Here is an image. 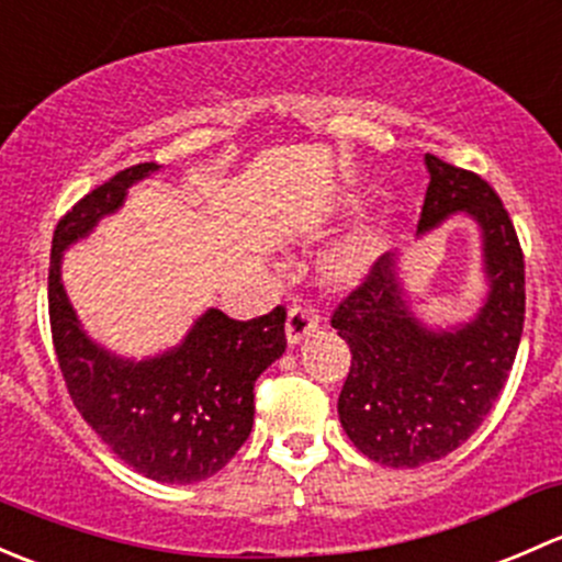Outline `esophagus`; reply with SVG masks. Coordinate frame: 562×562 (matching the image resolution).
<instances>
[{
	"label": "esophagus",
	"mask_w": 562,
	"mask_h": 562,
	"mask_svg": "<svg viewBox=\"0 0 562 562\" xmlns=\"http://www.w3.org/2000/svg\"><path fill=\"white\" fill-rule=\"evenodd\" d=\"M317 328V315L307 307H291L285 321V337L288 345H299L304 337H310Z\"/></svg>",
	"instance_id": "34e87169"
}]
</instances>
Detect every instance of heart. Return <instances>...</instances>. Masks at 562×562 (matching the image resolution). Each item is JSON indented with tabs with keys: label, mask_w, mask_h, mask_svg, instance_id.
Returning <instances> with one entry per match:
<instances>
[{
	"label": "heart",
	"mask_w": 562,
	"mask_h": 562,
	"mask_svg": "<svg viewBox=\"0 0 562 562\" xmlns=\"http://www.w3.org/2000/svg\"><path fill=\"white\" fill-rule=\"evenodd\" d=\"M361 206V195H350L342 201V212H356ZM386 247V223H372L356 231L342 241L323 263V274L334 285L350 288L364 280L367 271L375 266L378 255Z\"/></svg>",
	"instance_id": "obj_1"
}]
</instances>
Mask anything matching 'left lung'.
Masks as SVG:
<instances>
[{"instance_id":"obj_1","label":"left lung","mask_w":562,"mask_h":562,"mask_svg":"<svg viewBox=\"0 0 562 562\" xmlns=\"http://www.w3.org/2000/svg\"><path fill=\"white\" fill-rule=\"evenodd\" d=\"M429 187L418 236L462 212L479 225L484 307L454 328H427L411 313L400 255L386 252L334 310L350 345V372L337 411L345 435L372 462L418 468L459 449L501 396L525 323V258L497 192L473 171L424 157Z\"/></svg>"}]
</instances>
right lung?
Masks as SVG:
<instances>
[{
    "label": "right lung",
    "instance_id": "add662e5",
    "mask_svg": "<svg viewBox=\"0 0 562 562\" xmlns=\"http://www.w3.org/2000/svg\"><path fill=\"white\" fill-rule=\"evenodd\" d=\"M155 171L157 162L124 168L59 220L48 269L50 334L72 405L108 449L146 479L195 484L223 470L249 438L255 381L285 353V307L252 321L212 307L176 348L144 361L122 359L83 331L61 285V252Z\"/></svg>",
    "mask_w": 562,
    "mask_h": 562
}]
</instances>
